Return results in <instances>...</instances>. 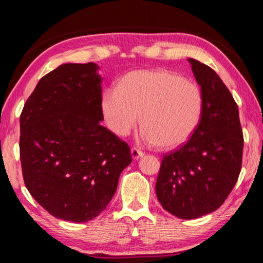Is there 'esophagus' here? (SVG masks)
<instances>
[{"instance_id":"obj_1","label":"esophagus","mask_w":263,"mask_h":263,"mask_svg":"<svg viewBox=\"0 0 263 263\" xmlns=\"http://www.w3.org/2000/svg\"><path fill=\"white\" fill-rule=\"evenodd\" d=\"M131 155H132V158L135 159V160H138L139 158H141L142 155H144V152H142L141 149H139V148H137V147H133V148H131Z\"/></svg>"}]
</instances>
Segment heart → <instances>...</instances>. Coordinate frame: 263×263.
Returning a JSON list of instances; mask_svg holds the SVG:
<instances>
[{"label":"heart","instance_id":"heart-1","mask_svg":"<svg viewBox=\"0 0 263 263\" xmlns=\"http://www.w3.org/2000/svg\"><path fill=\"white\" fill-rule=\"evenodd\" d=\"M108 127L125 137L140 115L141 138L162 148L183 145L202 119L203 92L197 84L166 69L132 70L119 79L116 90L101 97Z\"/></svg>","mask_w":263,"mask_h":263}]
</instances>
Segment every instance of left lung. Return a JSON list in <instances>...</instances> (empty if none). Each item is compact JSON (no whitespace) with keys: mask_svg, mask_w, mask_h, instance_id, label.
Masks as SVG:
<instances>
[{"mask_svg":"<svg viewBox=\"0 0 263 263\" xmlns=\"http://www.w3.org/2000/svg\"><path fill=\"white\" fill-rule=\"evenodd\" d=\"M204 97L202 119L190 139L163 155L155 184L159 202L181 219L217 210L241 171L243 136L238 105L209 66L188 59Z\"/></svg>","mask_w":263,"mask_h":263,"instance_id":"obj_1","label":"left lung"}]
</instances>
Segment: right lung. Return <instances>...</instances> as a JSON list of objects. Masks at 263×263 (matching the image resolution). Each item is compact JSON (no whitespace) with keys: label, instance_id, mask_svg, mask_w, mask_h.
I'll return each mask as SVG.
<instances>
[{"label":"right lung","instance_id":"obj_1","mask_svg":"<svg viewBox=\"0 0 263 263\" xmlns=\"http://www.w3.org/2000/svg\"><path fill=\"white\" fill-rule=\"evenodd\" d=\"M99 66L65 64L43 77L21 114L20 154L31 196L55 218L92 219L132 161L125 141L101 125Z\"/></svg>","mask_w":263,"mask_h":263}]
</instances>
